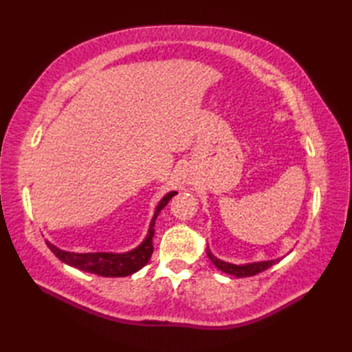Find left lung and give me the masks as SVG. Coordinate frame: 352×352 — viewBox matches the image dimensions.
Segmentation results:
<instances>
[{
	"label": "left lung",
	"mask_w": 352,
	"mask_h": 352,
	"mask_svg": "<svg viewBox=\"0 0 352 352\" xmlns=\"http://www.w3.org/2000/svg\"><path fill=\"white\" fill-rule=\"evenodd\" d=\"M207 256L213 261V265L221 269L222 272L230 274V275H234L237 278H242V276H252L256 274H260L266 271L267 267H271L272 265H275L278 260H269V261H258V263H250V265H242V266H237V265H231V263H226V261H222L219 258H216L213 254L210 252V250H207Z\"/></svg>",
	"instance_id": "left-lung-1"
}]
</instances>
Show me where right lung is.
Masks as SVG:
<instances>
[{
  "label": "right lung",
  "instance_id": "right-lung-1",
  "mask_svg": "<svg viewBox=\"0 0 352 352\" xmlns=\"http://www.w3.org/2000/svg\"><path fill=\"white\" fill-rule=\"evenodd\" d=\"M177 192H169L166 197H164L159 206H157V210L154 218L151 221V227H149L148 236L144 242H142L136 250L125 254H111V252H87V254H78V252H68L56 248L54 245L47 242L48 248L56 254V257L60 258L63 263L74 266L81 271L96 274L101 276H126L134 272H138L139 269L144 267L149 258L153 256L154 245H153V237H154V223L155 218L162 208L166 207V204L175 197Z\"/></svg>",
  "mask_w": 352,
  "mask_h": 352
}]
</instances>
